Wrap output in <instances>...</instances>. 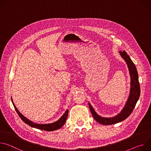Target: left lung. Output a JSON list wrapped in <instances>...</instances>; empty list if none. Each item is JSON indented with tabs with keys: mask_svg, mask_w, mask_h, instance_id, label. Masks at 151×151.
<instances>
[{
	"mask_svg": "<svg viewBox=\"0 0 151 151\" xmlns=\"http://www.w3.org/2000/svg\"><path fill=\"white\" fill-rule=\"evenodd\" d=\"M119 53L121 57L125 61L129 69V72H130V75L131 76L130 93L122 111L116 116L113 118H102L100 116L96 114L90 103H88L90 111L94 119L102 125H112L125 120L131 115L133 111L134 107L140 97V87L137 69L130 57H129L125 51H120Z\"/></svg>",
	"mask_w": 151,
	"mask_h": 151,
	"instance_id": "left-lung-1",
	"label": "left lung"
}]
</instances>
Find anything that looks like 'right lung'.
<instances>
[{
  "instance_id": "right-lung-1",
  "label": "right lung",
  "mask_w": 151,
  "mask_h": 151,
  "mask_svg": "<svg viewBox=\"0 0 151 151\" xmlns=\"http://www.w3.org/2000/svg\"><path fill=\"white\" fill-rule=\"evenodd\" d=\"M12 102H13L12 100ZM13 103V105L14 106V108L16 111V112H17L18 115H19V116L20 117V118L22 119L26 124H27V125H29V126L33 127V128H36L37 129H40V130H45V131H54V130H58V129L60 128L61 127H63V125L65 124L68 116V112L69 111L67 110L64 114L63 115V116L57 121H55V122L51 123V124H35L33 122L30 121V120H29L28 119H27L26 117H24L22 114H21L18 110L17 109V107H15V104Z\"/></svg>"
}]
</instances>
